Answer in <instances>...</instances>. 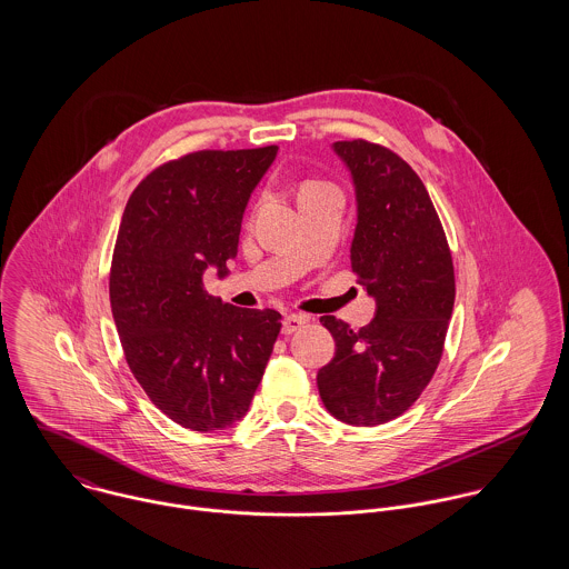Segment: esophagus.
<instances>
[{
	"instance_id": "obj_1",
	"label": "esophagus",
	"mask_w": 569,
	"mask_h": 569,
	"mask_svg": "<svg viewBox=\"0 0 569 569\" xmlns=\"http://www.w3.org/2000/svg\"><path fill=\"white\" fill-rule=\"evenodd\" d=\"M307 322H309V320H307L305 316H296V313L284 316V320H282V332H284V335H291V332H296V330L305 328Z\"/></svg>"
}]
</instances>
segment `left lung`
I'll return each instance as SVG.
<instances>
[{"mask_svg":"<svg viewBox=\"0 0 569 569\" xmlns=\"http://www.w3.org/2000/svg\"><path fill=\"white\" fill-rule=\"evenodd\" d=\"M330 149L350 172L357 203L350 262L377 311L359 330L335 316L320 320L335 357L320 368L318 390L337 420L375 427L409 409L438 368L456 300L453 262L409 163L363 140Z\"/></svg>","mask_w":569,"mask_h":569,"instance_id":"obj_1","label":"left lung"}]
</instances>
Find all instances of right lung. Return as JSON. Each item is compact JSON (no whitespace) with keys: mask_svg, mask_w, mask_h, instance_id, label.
<instances>
[{"mask_svg":"<svg viewBox=\"0 0 569 569\" xmlns=\"http://www.w3.org/2000/svg\"><path fill=\"white\" fill-rule=\"evenodd\" d=\"M278 147L199 151L156 168L129 197L109 276L127 363L163 413L192 431L239 422L271 357L282 316L203 291L228 278L244 208Z\"/></svg>","mask_w":569,"mask_h":569,"instance_id":"1","label":"right lung"}]
</instances>
